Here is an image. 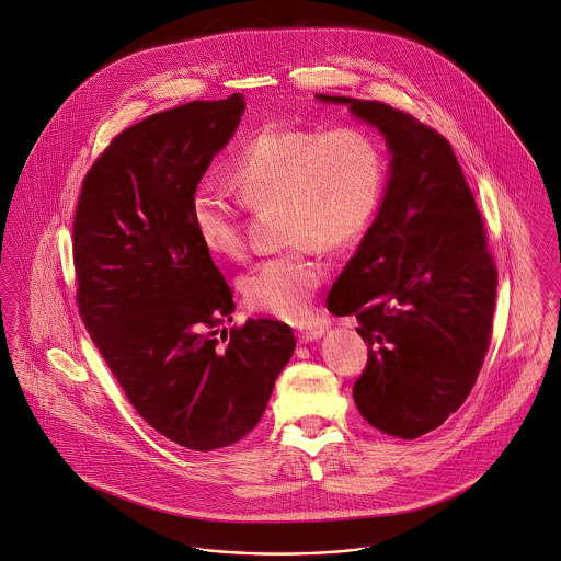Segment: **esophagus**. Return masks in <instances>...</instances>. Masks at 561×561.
<instances>
[{"instance_id": "obj_1", "label": "esophagus", "mask_w": 561, "mask_h": 561, "mask_svg": "<svg viewBox=\"0 0 561 561\" xmlns=\"http://www.w3.org/2000/svg\"><path fill=\"white\" fill-rule=\"evenodd\" d=\"M320 325H305V328H300L298 330V341L300 343H311V341H318L321 336Z\"/></svg>"}]
</instances>
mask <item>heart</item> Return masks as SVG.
Here are the masks:
<instances>
[{
	"instance_id": "b5f03b06",
	"label": "heart",
	"mask_w": 561,
	"mask_h": 561,
	"mask_svg": "<svg viewBox=\"0 0 561 561\" xmlns=\"http://www.w3.org/2000/svg\"><path fill=\"white\" fill-rule=\"evenodd\" d=\"M238 193L202 183L191 197L197 238L222 259L245 252V206L282 208L279 254L243 273L250 309L282 320L307 316L325 279L320 252H347L368 233L387 188V158L362 128H296L271 124L254 134L233 161Z\"/></svg>"
}]
</instances>
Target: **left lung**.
Returning <instances> with one entry per match:
<instances>
[{
  "label": "left lung",
  "instance_id": "obj_1",
  "mask_svg": "<svg viewBox=\"0 0 561 561\" xmlns=\"http://www.w3.org/2000/svg\"><path fill=\"white\" fill-rule=\"evenodd\" d=\"M385 134L391 179L378 216L328 294L370 345L353 385L374 428L416 439L469 398L492 339L499 273L450 142L380 101L318 94Z\"/></svg>",
  "mask_w": 561,
  "mask_h": 561
}]
</instances>
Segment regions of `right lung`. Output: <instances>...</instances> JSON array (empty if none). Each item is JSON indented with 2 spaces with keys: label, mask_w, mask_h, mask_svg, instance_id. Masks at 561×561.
Returning a JSON list of instances; mask_svg holds the SVG:
<instances>
[{
  "label": "right lung",
  "mask_w": 561,
  "mask_h": 561,
  "mask_svg": "<svg viewBox=\"0 0 561 561\" xmlns=\"http://www.w3.org/2000/svg\"><path fill=\"white\" fill-rule=\"evenodd\" d=\"M243 96L193 101L117 134L81 183L78 309L134 410L188 450L245 437L296 341L277 320L233 321V290L195 233L191 197L236 133Z\"/></svg>",
  "instance_id": "obj_1"
}]
</instances>
